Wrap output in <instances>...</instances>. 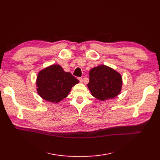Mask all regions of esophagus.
Returning a JSON list of instances; mask_svg holds the SVG:
<instances>
[{"label": "esophagus", "instance_id": "obj_1", "mask_svg": "<svg viewBox=\"0 0 160 160\" xmlns=\"http://www.w3.org/2000/svg\"><path fill=\"white\" fill-rule=\"evenodd\" d=\"M79 81L81 82V83H82V82H83V79H82L81 77H79Z\"/></svg>", "mask_w": 160, "mask_h": 160}]
</instances>
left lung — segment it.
Returning a JSON list of instances; mask_svg holds the SVG:
<instances>
[{
	"label": "left lung",
	"mask_w": 160,
	"mask_h": 160,
	"mask_svg": "<svg viewBox=\"0 0 160 160\" xmlns=\"http://www.w3.org/2000/svg\"><path fill=\"white\" fill-rule=\"evenodd\" d=\"M122 86V77L118 72L105 65H99L91 69L88 84L91 93L101 101L118 96Z\"/></svg>",
	"instance_id": "1"
}]
</instances>
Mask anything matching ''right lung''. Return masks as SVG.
Wrapping results in <instances>:
<instances>
[{"mask_svg":"<svg viewBox=\"0 0 160 160\" xmlns=\"http://www.w3.org/2000/svg\"><path fill=\"white\" fill-rule=\"evenodd\" d=\"M79 80L59 65H52L41 70L37 75V92L41 98L52 103H59L67 98Z\"/></svg>","mask_w":160,"mask_h":160,"instance_id":"right-lung-1","label":"right lung"}]
</instances>
